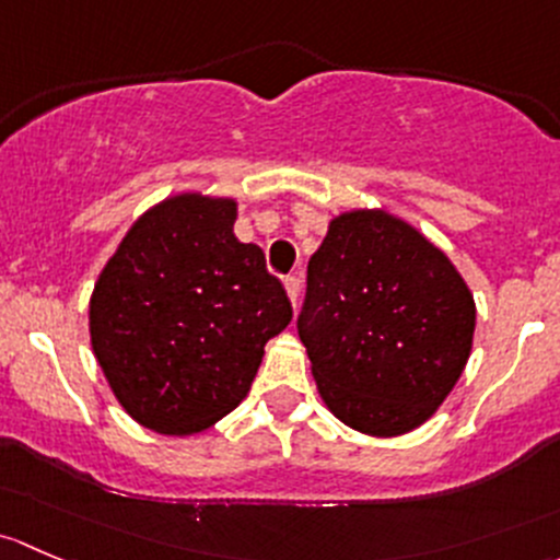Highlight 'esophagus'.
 Masks as SVG:
<instances>
[{
  "label": "esophagus",
  "instance_id": "34e87169",
  "mask_svg": "<svg viewBox=\"0 0 560 560\" xmlns=\"http://www.w3.org/2000/svg\"><path fill=\"white\" fill-rule=\"evenodd\" d=\"M282 285H285V293H288V299H291V304H296L299 291H302V282H299V278H285L282 280Z\"/></svg>",
  "mask_w": 560,
  "mask_h": 560
}]
</instances>
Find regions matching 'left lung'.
I'll return each mask as SVG.
<instances>
[{
    "instance_id": "obj_1",
    "label": "left lung",
    "mask_w": 560,
    "mask_h": 560,
    "mask_svg": "<svg viewBox=\"0 0 560 560\" xmlns=\"http://www.w3.org/2000/svg\"><path fill=\"white\" fill-rule=\"evenodd\" d=\"M475 323L466 280L405 218L359 207L328 221L299 337L323 405L345 425L369 436L423 425L458 383Z\"/></svg>"
}]
</instances>
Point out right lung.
Returning <instances> with one entry per match:
<instances>
[{"label":"right lung","instance_id":"right-lung-1","mask_svg":"<svg viewBox=\"0 0 560 560\" xmlns=\"http://www.w3.org/2000/svg\"><path fill=\"white\" fill-rule=\"evenodd\" d=\"M237 199L183 191L142 212L89 302L91 350L118 405L166 436L210 429L250 390L291 302L234 237Z\"/></svg>","mask_w":560,"mask_h":560}]
</instances>
